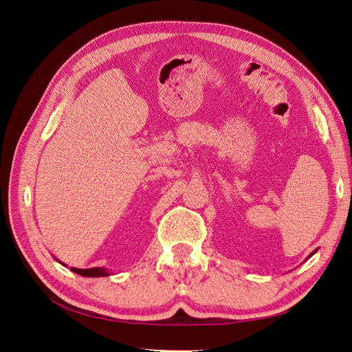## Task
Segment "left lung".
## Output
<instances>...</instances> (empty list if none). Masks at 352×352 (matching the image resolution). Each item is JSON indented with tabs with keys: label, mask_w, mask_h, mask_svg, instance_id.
Segmentation results:
<instances>
[{
	"label": "left lung",
	"mask_w": 352,
	"mask_h": 352,
	"mask_svg": "<svg viewBox=\"0 0 352 352\" xmlns=\"http://www.w3.org/2000/svg\"><path fill=\"white\" fill-rule=\"evenodd\" d=\"M314 252H316V251H314ZM314 252H313V254H314ZM313 254H311V255H313Z\"/></svg>",
	"instance_id": "8db88e82"
}]
</instances>
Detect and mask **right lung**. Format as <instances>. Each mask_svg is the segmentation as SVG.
I'll return each instance as SVG.
<instances>
[{
  "label": "right lung",
  "instance_id": "right-lung-1",
  "mask_svg": "<svg viewBox=\"0 0 352 352\" xmlns=\"http://www.w3.org/2000/svg\"><path fill=\"white\" fill-rule=\"evenodd\" d=\"M72 272L76 274L85 276V278H101V276H109V272L102 269V267H94V269H76V267H70Z\"/></svg>",
  "mask_w": 352,
  "mask_h": 352
}]
</instances>
